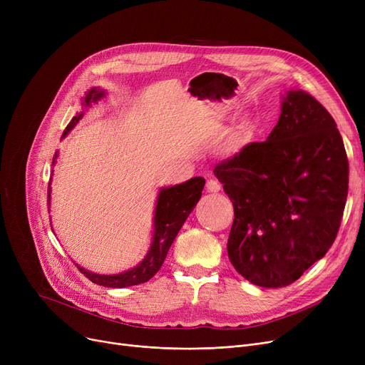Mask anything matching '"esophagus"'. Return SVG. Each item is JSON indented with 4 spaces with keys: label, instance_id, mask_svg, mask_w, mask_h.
Instances as JSON below:
<instances>
[{
    "label": "esophagus",
    "instance_id": "34e87169",
    "mask_svg": "<svg viewBox=\"0 0 365 365\" xmlns=\"http://www.w3.org/2000/svg\"><path fill=\"white\" fill-rule=\"evenodd\" d=\"M205 187H207L208 192H219L220 187H222V185H220V182H219V180H216V179H208V180H207Z\"/></svg>",
    "mask_w": 365,
    "mask_h": 365
}]
</instances>
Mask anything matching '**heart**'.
I'll list each match as a JSON object with an SVG mask.
<instances>
[{"label":"heart","instance_id":"b5f03b06","mask_svg":"<svg viewBox=\"0 0 365 365\" xmlns=\"http://www.w3.org/2000/svg\"><path fill=\"white\" fill-rule=\"evenodd\" d=\"M250 138H252V128L248 124H244L231 138V142H229V149L231 150L241 149L248 140H250Z\"/></svg>","mask_w":365,"mask_h":365}]
</instances>
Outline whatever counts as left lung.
Returning a JSON list of instances; mask_svg holds the SVG:
<instances>
[{
  "instance_id": "8db88e82",
  "label": "left lung",
  "mask_w": 365,
  "mask_h": 365,
  "mask_svg": "<svg viewBox=\"0 0 365 365\" xmlns=\"http://www.w3.org/2000/svg\"><path fill=\"white\" fill-rule=\"evenodd\" d=\"M213 171L234 204L227 256L245 279L285 287L333 245L349 165L336 121L311 94L287 93L267 140L245 145Z\"/></svg>"
}]
</instances>
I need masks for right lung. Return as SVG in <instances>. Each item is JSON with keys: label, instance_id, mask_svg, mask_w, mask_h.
Masks as SVG:
<instances>
[{"label": "right lung", "instance_id": "1", "mask_svg": "<svg viewBox=\"0 0 365 365\" xmlns=\"http://www.w3.org/2000/svg\"><path fill=\"white\" fill-rule=\"evenodd\" d=\"M103 96L102 91L91 88L86 99L84 105H90L91 102H96ZM83 113H78L76 117L71 120L68 127L63 131L65 138L66 134L73 128V125L80 121ZM57 157V152L53 157V164ZM205 180L202 178H194L182 185H176L171 187L161 189L160 197L157 200V210H155V231H153V241L150 244L149 253L142 260V263L136 267H133L131 271H127L120 275H98L88 272L83 267L78 266L81 274H84L91 282L99 284L103 287H110V289H123V287L138 285L142 282L149 281L153 275H155L160 267L164 263V259L170 250V247L175 241L176 235L179 234L182 225L185 223L186 217L192 212L194 207L201 198V192L204 187ZM47 202H50V185L47 190Z\"/></svg>", "mask_w": 365, "mask_h": 365}]
</instances>
